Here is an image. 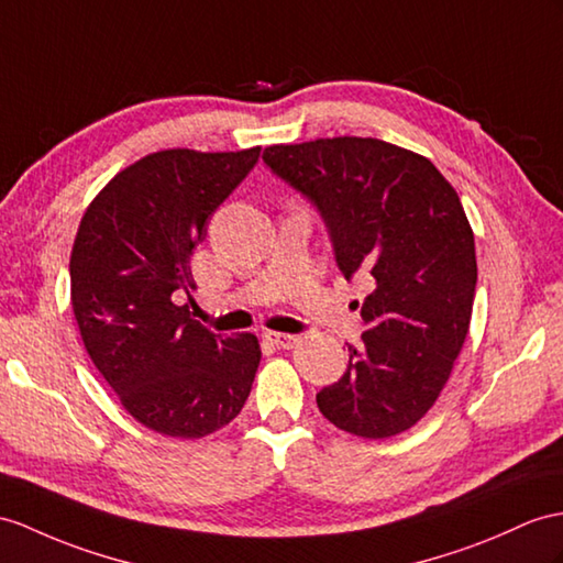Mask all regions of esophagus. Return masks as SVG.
Segmentation results:
<instances>
[{"instance_id": "obj_1", "label": "esophagus", "mask_w": 563, "mask_h": 563, "mask_svg": "<svg viewBox=\"0 0 563 563\" xmlns=\"http://www.w3.org/2000/svg\"><path fill=\"white\" fill-rule=\"evenodd\" d=\"M265 339L269 341V344L277 346V349H294L298 344V336L284 334V332H267Z\"/></svg>"}]
</instances>
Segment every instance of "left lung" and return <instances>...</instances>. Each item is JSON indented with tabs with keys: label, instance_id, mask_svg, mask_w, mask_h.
<instances>
[{
	"label": "left lung",
	"instance_id": "left-lung-1",
	"mask_svg": "<svg viewBox=\"0 0 563 563\" xmlns=\"http://www.w3.org/2000/svg\"><path fill=\"white\" fill-rule=\"evenodd\" d=\"M267 167L320 210L336 265L367 277L363 344L318 394L320 413L365 440H385L440 399L471 327L475 239L459 194L413 150L339 135L269 145Z\"/></svg>",
	"mask_w": 563,
	"mask_h": 563
}]
</instances>
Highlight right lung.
Segmentation results:
<instances>
[{"label":"right lung","mask_w":563,"mask_h":563,"mask_svg":"<svg viewBox=\"0 0 563 563\" xmlns=\"http://www.w3.org/2000/svg\"><path fill=\"white\" fill-rule=\"evenodd\" d=\"M257 157L159 150L119 172L80 219L68 263L80 339L121 406L159 434L208 437L251 394L257 336L210 332L174 294L196 289L190 255Z\"/></svg>","instance_id":"1"}]
</instances>
